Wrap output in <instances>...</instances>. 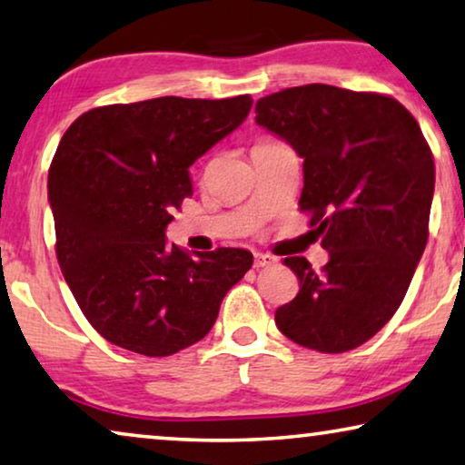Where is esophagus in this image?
I'll use <instances>...</instances> for the list:
<instances>
[{
  "instance_id": "34e87169",
  "label": "esophagus",
  "mask_w": 465,
  "mask_h": 465,
  "mask_svg": "<svg viewBox=\"0 0 465 465\" xmlns=\"http://www.w3.org/2000/svg\"><path fill=\"white\" fill-rule=\"evenodd\" d=\"M277 259L272 254H265V252H254V267H269V265H275Z\"/></svg>"
}]
</instances>
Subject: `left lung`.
Instances as JSON below:
<instances>
[{"label": "left lung", "mask_w": 465, "mask_h": 465, "mask_svg": "<svg viewBox=\"0 0 465 465\" xmlns=\"http://www.w3.org/2000/svg\"><path fill=\"white\" fill-rule=\"evenodd\" d=\"M256 123L302 158L299 206L330 259L283 262L299 294L275 311L283 336L344 352L397 313L428 242L434 158L418 121L391 95L334 85L290 87L256 102Z\"/></svg>", "instance_id": "obj_1"}]
</instances>
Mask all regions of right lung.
Wrapping results in <instances>:
<instances>
[{
  "label": "right lung",
  "instance_id": "obj_1",
  "mask_svg": "<svg viewBox=\"0 0 465 465\" xmlns=\"http://www.w3.org/2000/svg\"><path fill=\"white\" fill-rule=\"evenodd\" d=\"M251 106V95L110 104L62 135L47 175L55 256L83 315L108 342L145 357L188 349L252 267L244 248L192 256L164 240L173 213L193 193L188 169Z\"/></svg>",
  "mask_w": 465,
  "mask_h": 465
}]
</instances>
